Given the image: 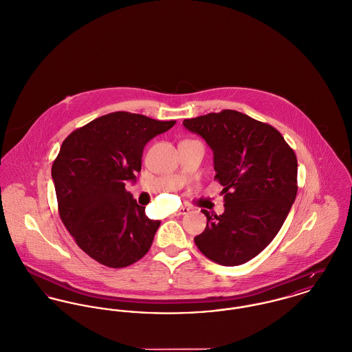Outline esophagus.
<instances>
[{"instance_id": "obj_1", "label": "esophagus", "mask_w": 352, "mask_h": 352, "mask_svg": "<svg viewBox=\"0 0 352 352\" xmlns=\"http://www.w3.org/2000/svg\"><path fill=\"white\" fill-rule=\"evenodd\" d=\"M188 211H190V208H188V207H179V208L175 211V215H177V217H179V215H185V214H187Z\"/></svg>"}]
</instances>
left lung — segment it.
Listing matches in <instances>:
<instances>
[{
    "label": "left lung",
    "mask_w": 352,
    "mask_h": 352,
    "mask_svg": "<svg viewBox=\"0 0 352 352\" xmlns=\"http://www.w3.org/2000/svg\"><path fill=\"white\" fill-rule=\"evenodd\" d=\"M184 126L211 147L225 199L221 215L204 210L206 228L194 242L218 265H243L269 246L289 215L298 192L296 155L275 127L235 110Z\"/></svg>",
    "instance_id": "left-lung-1"
}]
</instances>
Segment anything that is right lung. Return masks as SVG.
Masks as SVG:
<instances>
[{
	"label": "right lung",
	"instance_id": "obj_1",
	"mask_svg": "<svg viewBox=\"0 0 352 352\" xmlns=\"http://www.w3.org/2000/svg\"><path fill=\"white\" fill-rule=\"evenodd\" d=\"M175 121L116 111L70 133L52 166L58 212L78 248L121 269L145 256L160 221L124 188L141 171L146 144Z\"/></svg>",
	"mask_w": 352,
	"mask_h": 352
}]
</instances>
